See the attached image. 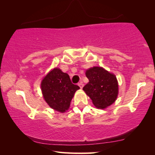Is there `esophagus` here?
<instances>
[{
  "label": "esophagus",
  "mask_w": 155,
  "mask_h": 155,
  "mask_svg": "<svg viewBox=\"0 0 155 155\" xmlns=\"http://www.w3.org/2000/svg\"><path fill=\"white\" fill-rule=\"evenodd\" d=\"M78 85L79 86V87H80L81 89H82V88L83 87V83L82 82H80V83H78Z\"/></svg>",
  "instance_id": "1"
}]
</instances>
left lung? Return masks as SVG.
<instances>
[{"instance_id":"8db88e82","label":"left lung","mask_w":155,"mask_h":155,"mask_svg":"<svg viewBox=\"0 0 155 155\" xmlns=\"http://www.w3.org/2000/svg\"><path fill=\"white\" fill-rule=\"evenodd\" d=\"M89 83L83 90L90 96L94 106L104 109L115 101L118 94V84L114 74L101 67H93L86 71Z\"/></svg>"}]
</instances>
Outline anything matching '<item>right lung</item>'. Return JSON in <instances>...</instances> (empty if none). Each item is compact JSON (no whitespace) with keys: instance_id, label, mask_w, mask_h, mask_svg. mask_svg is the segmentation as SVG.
<instances>
[{"instance_id":"right-lung-1","label":"right lung","mask_w":155,"mask_h":155,"mask_svg":"<svg viewBox=\"0 0 155 155\" xmlns=\"http://www.w3.org/2000/svg\"><path fill=\"white\" fill-rule=\"evenodd\" d=\"M41 88L48 105L61 113L68 109L75 91L80 89L71 82L67 73L59 68H54L44 78Z\"/></svg>"}]
</instances>
